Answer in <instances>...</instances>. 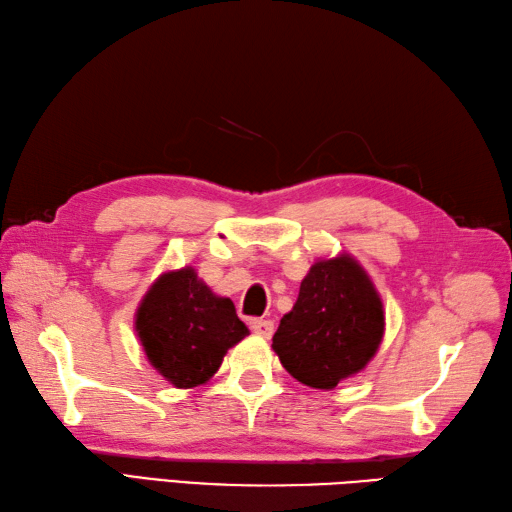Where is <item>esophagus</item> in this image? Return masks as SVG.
Instances as JSON below:
<instances>
[{
  "label": "esophagus",
  "mask_w": 512,
  "mask_h": 512,
  "mask_svg": "<svg viewBox=\"0 0 512 512\" xmlns=\"http://www.w3.org/2000/svg\"><path fill=\"white\" fill-rule=\"evenodd\" d=\"M251 329H253V334H257L261 338H270L272 331H275V325H272V320L253 318L251 320Z\"/></svg>",
  "instance_id": "34e87169"
}]
</instances>
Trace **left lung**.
Instances as JSON below:
<instances>
[{
  "instance_id": "1",
  "label": "left lung",
  "mask_w": 512,
  "mask_h": 512,
  "mask_svg": "<svg viewBox=\"0 0 512 512\" xmlns=\"http://www.w3.org/2000/svg\"><path fill=\"white\" fill-rule=\"evenodd\" d=\"M382 338V299L366 270L344 253L310 268L272 349L301 384L331 390L373 360Z\"/></svg>"
}]
</instances>
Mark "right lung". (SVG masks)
<instances>
[{
	"instance_id": "obj_1",
	"label": "right lung",
	"mask_w": 512,
	"mask_h": 512,
	"mask_svg": "<svg viewBox=\"0 0 512 512\" xmlns=\"http://www.w3.org/2000/svg\"><path fill=\"white\" fill-rule=\"evenodd\" d=\"M148 362L176 388L209 382L231 347L248 336L227 296L213 294L192 266L150 285L135 314Z\"/></svg>"
}]
</instances>
